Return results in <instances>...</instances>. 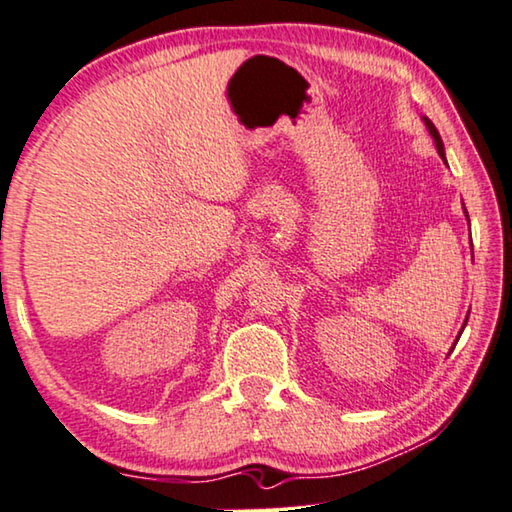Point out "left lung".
<instances>
[{
    "mask_svg": "<svg viewBox=\"0 0 512 512\" xmlns=\"http://www.w3.org/2000/svg\"><path fill=\"white\" fill-rule=\"evenodd\" d=\"M424 123H426V127H428V132H431V136H433V141H435V148H437V152H440V157L444 159V143H442V139H440V132H437L435 129V125L431 123V120L428 118H424ZM446 161V159H444ZM469 218V216H467ZM469 316V314H467Z\"/></svg>",
    "mask_w": 512,
    "mask_h": 512,
    "instance_id": "8db88e82",
    "label": "left lung"
}]
</instances>
